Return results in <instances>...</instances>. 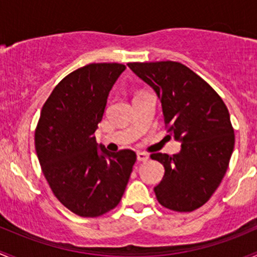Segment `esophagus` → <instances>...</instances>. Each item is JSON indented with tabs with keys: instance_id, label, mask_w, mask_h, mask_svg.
<instances>
[{
	"instance_id": "34e87169",
	"label": "esophagus",
	"mask_w": 257,
	"mask_h": 257,
	"mask_svg": "<svg viewBox=\"0 0 257 257\" xmlns=\"http://www.w3.org/2000/svg\"><path fill=\"white\" fill-rule=\"evenodd\" d=\"M148 155H146V153L144 152H139L137 153V161H140V162H146V161H148Z\"/></svg>"
}]
</instances>
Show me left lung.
Instances as JSON below:
<instances>
[{"instance_id": "obj_1", "label": "left lung", "mask_w": 257, "mask_h": 257, "mask_svg": "<svg viewBox=\"0 0 257 257\" xmlns=\"http://www.w3.org/2000/svg\"><path fill=\"white\" fill-rule=\"evenodd\" d=\"M162 102L168 132L182 144L173 156L153 153L165 167L155 187L161 205L193 211L208 202L221 183L234 151V128L226 105L205 80L178 62L128 63Z\"/></svg>"}]
</instances>
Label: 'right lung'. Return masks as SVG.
I'll use <instances>...</instances> for the list:
<instances>
[{
	"label": "right lung",
	"mask_w": 257,
	"mask_h": 257,
	"mask_svg": "<svg viewBox=\"0 0 257 257\" xmlns=\"http://www.w3.org/2000/svg\"><path fill=\"white\" fill-rule=\"evenodd\" d=\"M125 69L118 63H92L65 76L42 107L34 134L53 194L84 218L102 215L120 203L136 162L131 150H99L94 136L110 90Z\"/></svg>",
	"instance_id": "obj_1"
}]
</instances>
